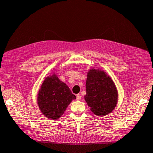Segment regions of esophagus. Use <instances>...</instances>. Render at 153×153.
I'll return each mask as SVG.
<instances>
[{"mask_svg":"<svg viewBox=\"0 0 153 153\" xmlns=\"http://www.w3.org/2000/svg\"><path fill=\"white\" fill-rule=\"evenodd\" d=\"M81 95L80 94H77L76 95V100H81Z\"/></svg>","mask_w":153,"mask_h":153,"instance_id":"34e87169","label":"esophagus"}]
</instances>
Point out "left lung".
<instances>
[{
    "label": "left lung",
    "instance_id": "8db88e82",
    "mask_svg": "<svg viewBox=\"0 0 153 153\" xmlns=\"http://www.w3.org/2000/svg\"><path fill=\"white\" fill-rule=\"evenodd\" d=\"M84 99L95 115L105 116L116 107L118 92L111 77L103 71L92 69L87 73Z\"/></svg>",
    "mask_w": 153,
    "mask_h": 153
}]
</instances>
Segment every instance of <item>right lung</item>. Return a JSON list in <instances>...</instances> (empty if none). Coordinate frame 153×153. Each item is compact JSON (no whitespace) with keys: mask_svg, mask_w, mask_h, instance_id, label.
Here are the masks:
<instances>
[{"mask_svg":"<svg viewBox=\"0 0 153 153\" xmlns=\"http://www.w3.org/2000/svg\"><path fill=\"white\" fill-rule=\"evenodd\" d=\"M76 98L69 87L53 74L45 79L38 92L37 100L40 110L47 118L57 120Z\"/></svg>","mask_w":153,"mask_h":153,"instance_id":"add662e5","label":"right lung"}]
</instances>
